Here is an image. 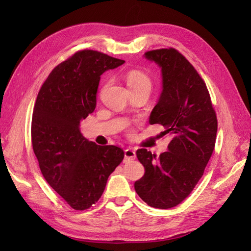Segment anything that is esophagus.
Here are the masks:
<instances>
[{"label":"esophagus","mask_w":251,"mask_h":251,"mask_svg":"<svg viewBox=\"0 0 251 251\" xmlns=\"http://www.w3.org/2000/svg\"><path fill=\"white\" fill-rule=\"evenodd\" d=\"M124 156H125V161H129V159H135L136 157V152L132 149H126L124 151Z\"/></svg>","instance_id":"1"}]
</instances>
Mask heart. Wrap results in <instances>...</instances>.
Wrapping results in <instances>:
<instances>
[{
    "mask_svg": "<svg viewBox=\"0 0 251 251\" xmlns=\"http://www.w3.org/2000/svg\"><path fill=\"white\" fill-rule=\"evenodd\" d=\"M127 86L129 89L135 88H149L151 89V81L150 78L141 71L132 70L126 74L125 76Z\"/></svg>",
    "mask_w": 251,
    "mask_h": 251,
    "instance_id": "b5f03b06",
    "label": "heart"
}]
</instances>
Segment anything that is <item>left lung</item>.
Wrapping results in <instances>:
<instances>
[{
    "mask_svg": "<svg viewBox=\"0 0 251 251\" xmlns=\"http://www.w3.org/2000/svg\"><path fill=\"white\" fill-rule=\"evenodd\" d=\"M145 58L162 73V93L149 122L163 125L173 139L158 158L146 149L137 150L145 175L135 190L149 206L168 209L180 204L201 178L215 149L218 122L206 84L178 50H151Z\"/></svg>",
    "mask_w": 251,
    "mask_h": 251,
    "instance_id": "left-lung-1",
    "label": "left lung"
}]
</instances>
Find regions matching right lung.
Instances as JSON below:
<instances>
[{
	"label": "right lung",
	"instance_id": "obj_1",
	"mask_svg": "<svg viewBox=\"0 0 251 251\" xmlns=\"http://www.w3.org/2000/svg\"><path fill=\"white\" fill-rule=\"evenodd\" d=\"M124 62L99 51H77L50 72L37 95L32 147L47 183L75 210L100 199L124 158L121 148L97 146L79 128L96 108L101 74Z\"/></svg>",
	"mask_w": 251,
	"mask_h": 251
}]
</instances>
